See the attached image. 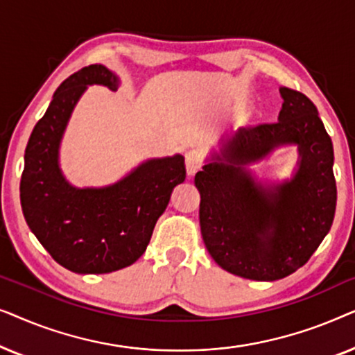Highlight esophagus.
Masks as SVG:
<instances>
[{
    "instance_id": "obj_1",
    "label": "esophagus",
    "mask_w": 355,
    "mask_h": 355,
    "mask_svg": "<svg viewBox=\"0 0 355 355\" xmlns=\"http://www.w3.org/2000/svg\"><path fill=\"white\" fill-rule=\"evenodd\" d=\"M203 164V155L202 152H198V150H189L186 153V168H187V173L191 174H196L198 169L202 168Z\"/></svg>"
}]
</instances>
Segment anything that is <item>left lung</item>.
Segmentation results:
<instances>
[{
    "instance_id": "obj_1",
    "label": "left lung",
    "mask_w": 355,
    "mask_h": 355,
    "mask_svg": "<svg viewBox=\"0 0 355 355\" xmlns=\"http://www.w3.org/2000/svg\"><path fill=\"white\" fill-rule=\"evenodd\" d=\"M279 92L284 101L276 123L242 128L196 174L207 250L223 270L255 281L286 278L307 263L336 210L333 144L318 111L300 92ZM283 143L300 145V171L291 183L261 188L241 164Z\"/></svg>"
}]
</instances>
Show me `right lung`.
I'll return each instance as SVG.
<instances>
[{
  "label": "right lung",
  "mask_w": 355,
  "mask_h": 355,
  "mask_svg": "<svg viewBox=\"0 0 355 355\" xmlns=\"http://www.w3.org/2000/svg\"><path fill=\"white\" fill-rule=\"evenodd\" d=\"M90 84L118 89L101 64L67 77L33 128L21 178L28 227L53 259L74 273H111L140 259L173 189L186 179L184 157L150 159L105 189H76L58 166V147L71 111Z\"/></svg>",
  "instance_id": "add662e5"
}]
</instances>
